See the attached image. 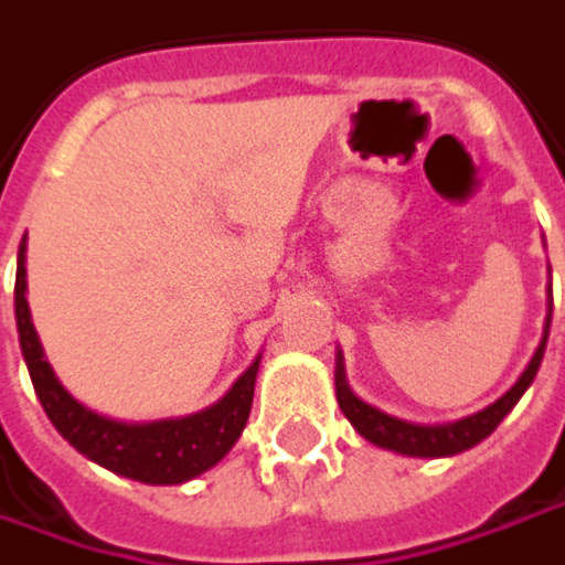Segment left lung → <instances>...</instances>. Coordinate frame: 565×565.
<instances>
[{
  "label": "left lung",
  "mask_w": 565,
  "mask_h": 565,
  "mask_svg": "<svg viewBox=\"0 0 565 565\" xmlns=\"http://www.w3.org/2000/svg\"><path fill=\"white\" fill-rule=\"evenodd\" d=\"M550 310H553V303L547 300L544 339H541V345L534 351V358L527 361V367L521 371V377L495 403H489L480 413L457 418V422H441V425H418V422H406V418L381 413L377 406H371V403H364L361 396L351 393L342 351H335V399H339L345 418L354 425V431L361 438H367L371 445H377V448L396 450V454H406V457H454L460 450L477 448L482 438H489L499 428V422L512 413L514 403L524 396V390L537 377V367H541L544 349H547Z\"/></svg>",
  "instance_id": "8db88e82"
}]
</instances>
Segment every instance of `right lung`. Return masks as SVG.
Returning a JSON list of instances; mask_svg holds the SVG:
<instances>
[{"label": "right lung", "instance_id": "obj_1", "mask_svg": "<svg viewBox=\"0 0 565 565\" xmlns=\"http://www.w3.org/2000/svg\"><path fill=\"white\" fill-rule=\"evenodd\" d=\"M24 252L28 233L18 246L15 271V319L18 342L28 364V374L34 383V393L53 422V428L79 450L83 457L95 460L98 467L111 470L127 480L150 482V486H179L194 480L216 467L233 445L239 441L246 422H249L255 374L262 354L239 374L214 406L182 418H156V422H117L108 415L83 406L53 374L51 361L44 358V345L38 339V329L28 310V271H24Z\"/></svg>", "mask_w": 565, "mask_h": 565}]
</instances>
